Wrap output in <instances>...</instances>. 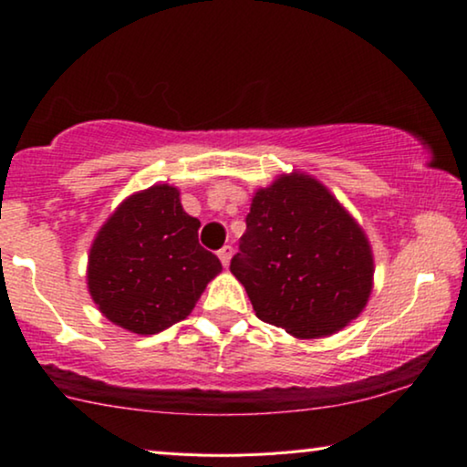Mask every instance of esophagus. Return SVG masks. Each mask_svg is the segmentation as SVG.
I'll use <instances>...</instances> for the list:
<instances>
[{"instance_id": "obj_1", "label": "esophagus", "mask_w": 467, "mask_h": 467, "mask_svg": "<svg viewBox=\"0 0 467 467\" xmlns=\"http://www.w3.org/2000/svg\"><path fill=\"white\" fill-rule=\"evenodd\" d=\"M217 256H220V261H222L223 267H228V265H230V258H233V247H230V245H223L222 250L217 252Z\"/></svg>"}]
</instances>
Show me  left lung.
<instances>
[{
    "label": "left lung",
    "mask_w": 467,
    "mask_h": 467,
    "mask_svg": "<svg viewBox=\"0 0 467 467\" xmlns=\"http://www.w3.org/2000/svg\"><path fill=\"white\" fill-rule=\"evenodd\" d=\"M230 271L256 317L295 338L332 336L373 293V247L349 211L312 174H277L254 192Z\"/></svg>",
    "instance_id": "left-lung-1"
}]
</instances>
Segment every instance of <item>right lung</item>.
I'll use <instances>...</instances> for the list:
<instances>
[{
    "label": "right lung",
    "mask_w": 467,
    "mask_h": 467,
    "mask_svg": "<svg viewBox=\"0 0 467 467\" xmlns=\"http://www.w3.org/2000/svg\"><path fill=\"white\" fill-rule=\"evenodd\" d=\"M198 228L168 182L122 200L88 254V291L101 315L141 336L190 317L222 271L220 258L198 244Z\"/></svg>",
    "instance_id": "right-lung-1"
}]
</instances>
